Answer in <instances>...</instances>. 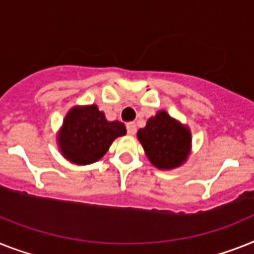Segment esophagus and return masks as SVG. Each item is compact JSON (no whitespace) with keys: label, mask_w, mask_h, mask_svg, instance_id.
I'll return each instance as SVG.
<instances>
[{"label":"esophagus","mask_w":254,"mask_h":254,"mask_svg":"<svg viewBox=\"0 0 254 254\" xmlns=\"http://www.w3.org/2000/svg\"><path fill=\"white\" fill-rule=\"evenodd\" d=\"M126 128H127V133L128 135H135L136 133V126L133 122H129L126 125Z\"/></svg>","instance_id":"34e87169"}]
</instances>
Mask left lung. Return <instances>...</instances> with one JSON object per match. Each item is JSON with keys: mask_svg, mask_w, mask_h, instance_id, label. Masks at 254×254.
<instances>
[{"mask_svg": "<svg viewBox=\"0 0 254 254\" xmlns=\"http://www.w3.org/2000/svg\"><path fill=\"white\" fill-rule=\"evenodd\" d=\"M137 139L150 162L158 169L179 166L190 154V131L166 112L157 113L150 118L145 127L137 131Z\"/></svg>", "mask_w": 254, "mask_h": 254, "instance_id": "8db88e82", "label": "left lung"}]
</instances>
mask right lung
<instances>
[{
	"label": "right lung",
	"mask_w": 254,
	"mask_h": 254,
	"mask_svg": "<svg viewBox=\"0 0 254 254\" xmlns=\"http://www.w3.org/2000/svg\"><path fill=\"white\" fill-rule=\"evenodd\" d=\"M126 135L122 122H108L96 105L74 108L61 129L60 148L67 160L79 165L96 162L119 136Z\"/></svg>",
	"instance_id": "obj_1"
}]
</instances>
